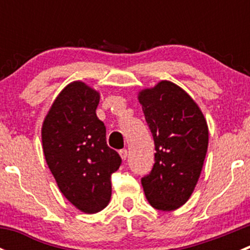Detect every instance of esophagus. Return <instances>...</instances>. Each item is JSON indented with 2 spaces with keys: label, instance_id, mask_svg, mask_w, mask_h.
<instances>
[{
  "label": "esophagus",
  "instance_id": "obj_1",
  "mask_svg": "<svg viewBox=\"0 0 250 250\" xmlns=\"http://www.w3.org/2000/svg\"><path fill=\"white\" fill-rule=\"evenodd\" d=\"M120 156H121V158H122L123 161H125V160H127L128 151L125 150V148H123V150H120Z\"/></svg>",
  "mask_w": 250,
  "mask_h": 250
}]
</instances>
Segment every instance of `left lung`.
<instances>
[{
  "mask_svg": "<svg viewBox=\"0 0 250 250\" xmlns=\"http://www.w3.org/2000/svg\"><path fill=\"white\" fill-rule=\"evenodd\" d=\"M138 99L155 141V165L141 179L158 210H175L192 195L208 150V125L200 106L179 85L161 81Z\"/></svg>",
  "mask_w": 250,
  "mask_h": 250,
  "instance_id": "left-lung-1",
  "label": "left lung"
}]
</instances>
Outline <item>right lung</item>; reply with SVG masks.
Segmentation results:
<instances>
[{"mask_svg":"<svg viewBox=\"0 0 250 250\" xmlns=\"http://www.w3.org/2000/svg\"><path fill=\"white\" fill-rule=\"evenodd\" d=\"M100 93L81 81L58 94L42 125L48 168L62 195L78 210L94 214L111 198V174L120 155L106 144V128L97 117Z\"/></svg>","mask_w":250,"mask_h":250,"instance_id":"add662e5","label":"right lung"}]
</instances>
